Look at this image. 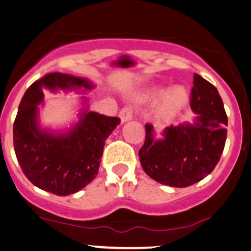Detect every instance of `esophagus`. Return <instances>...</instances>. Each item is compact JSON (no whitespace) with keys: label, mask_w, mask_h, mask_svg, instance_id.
I'll return each instance as SVG.
<instances>
[{"label":"esophagus","mask_w":251,"mask_h":251,"mask_svg":"<svg viewBox=\"0 0 251 251\" xmlns=\"http://www.w3.org/2000/svg\"><path fill=\"white\" fill-rule=\"evenodd\" d=\"M133 115H134L133 106H126L120 111V118L121 121H122V123L130 121L131 118H133Z\"/></svg>","instance_id":"esophagus-1"}]
</instances>
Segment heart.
Masks as SVG:
<instances>
[{
    "label": "heart",
    "instance_id": "obj_1",
    "mask_svg": "<svg viewBox=\"0 0 251 251\" xmlns=\"http://www.w3.org/2000/svg\"><path fill=\"white\" fill-rule=\"evenodd\" d=\"M158 94L159 91H152L148 96L155 97ZM188 99H189V93L184 86H174L164 93L163 98L159 103V111L168 116L177 114L179 110H182L185 106V104L188 103Z\"/></svg>",
    "mask_w": 251,
    "mask_h": 251
}]
</instances>
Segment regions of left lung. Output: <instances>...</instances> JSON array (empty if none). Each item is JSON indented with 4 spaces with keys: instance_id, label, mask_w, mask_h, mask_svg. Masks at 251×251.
<instances>
[{
    "instance_id": "left-lung-1",
    "label": "left lung",
    "mask_w": 251,
    "mask_h": 251,
    "mask_svg": "<svg viewBox=\"0 0 251 251\" xmlns=\"http://www.w3.org/2000/svg\"><path fill=\"white\" fill-rule=\"evenodd\" d=\"M190 107L193 125L166 126L163 139H154L152 125H146V139L140 148L142 169L152 179L170 187L185 188L203 179L217 166L225 147L227 116L218 90L194 74Z\"/></svg>"
}]
</instances>
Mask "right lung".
Listing matches in <instances>:
<instances>
[{
    "instance_id": "1",
    "label": "right lung",
    "mask_w": 251,
    "mask_h": 251,
    "mask_svg": "<svg viewBox=\"0 0 251 251\" xmlns=\"http://www.w3.org/2000/svg\"><path fill=\"white\" fill-rule=\"evenodd\" d=\"M93 87L85 77L50 73L32 83L24 94L13 126V142L21 170L39 189L67 196L81 190L97 177L105 140L120 125V118L88 111L86 107L79 122L66 133L43 130L38 123L43 88L52 92L82 90L83 93Z\"/></svg>"
}]
</instances>
